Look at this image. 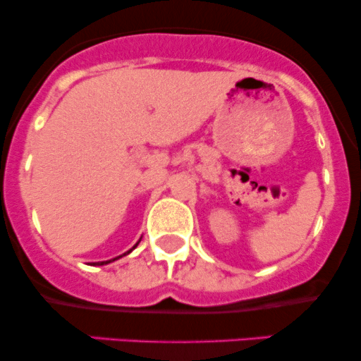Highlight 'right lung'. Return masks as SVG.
I'll return each instance as SVG.
<instances>
[{
	"label": "right lung",
	"mask_w": 361,
	"mask_h": 361,
	"mask_svg": "<svg viewBox=\"0 0 361 361\" xmlns=\"http://www.w3.org/2000/svg\"><path fill=\"white\" fill-rule=\"evenodd\" d=\"M135 246H137V244H135ZM135 246H134V247H135ZM134 247H132V250H134ZM132 250H130V251H132ZM130 251H128V252H130ZM110 261H111V259H110ZM110 261H102V263H98V264H106V263H110Z\"/></svg>",
	"instance_id": "obj_1"
}]
</instances>
